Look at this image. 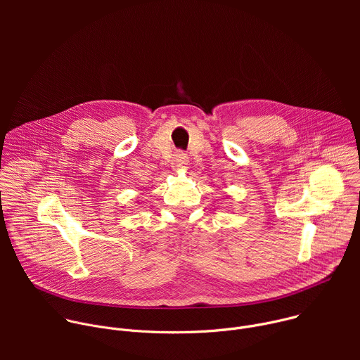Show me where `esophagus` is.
Masks as SVG:
<instances>
[{
	"instance_id": "esophagus-1",
	"label": "esophagus",
	"mask_w": 360,
	"mask_h": 360,
	"mask_svg": "<svg viewBox=\"0 0 360 360\" xmlns=\"http://www.w3.org/2000/svg\"><path fill=\"white\" fill-rule=\"evenodd\" d=\"M172 165L175 168H184L186 164H188V155L185 152H176L174 155V160H172Z\"/></svg>"
}]
</instances>
